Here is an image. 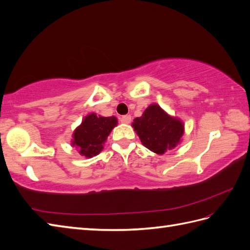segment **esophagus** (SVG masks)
Returning a JSON list of instances; mask_svg holds the SVG:
<instances>
[{"label": "esophagus", "instance_id": "esophagus-1", "mask_svg": "<svg viewBox=\"0 0 250 250\" xmlns=\"http://www.w3.org/2000/svg\"><path fill=\"white\" fill-rule=\"evenodd\" d=\"M120 121L124 124H129L130 121H131V116L130 115H123V116H121V118H120Z\"/></svg>", "mask_w": 250, "mask_h": 250}]
</instances>
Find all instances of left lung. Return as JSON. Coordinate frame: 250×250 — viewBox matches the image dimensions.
<instances>
[{"label":"left lung","instance_id":"obj_1","mask_svg":"<svg viewBox=\"0 0 250 250\" xmlns=\"http://www.w3.org/2000/svg\"><path fill=\"white\" fill-rule=\"evenodd\" d=\"M132 127L143 146L157 154L173 148L184 132L182 122L171 118L158 104H151L142 116L134 120Z\"/></svg>","mask_w":250,"mask_h":250}]
</instances>
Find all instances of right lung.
Wrapping results in <instances>:
<instances>
[{
	"label": "right lung",
	"mask_w": 250,
	"mask_h": 250,
	"mask_svg": "<svg viewBox=\"0 0 250 250\" xmlns=\"http://www.w3.org/2000/svg\"><path fill=\"white\" fill-rule=\"evenodd\" d=\"M115 116H97L95 113L88 114L82 124L74 132L73 146L79 149L81 155L93 157L104 148L107 137L116 126Z\"/></svg>",
	"instance_id": "obj_1"
}]
</instances>
